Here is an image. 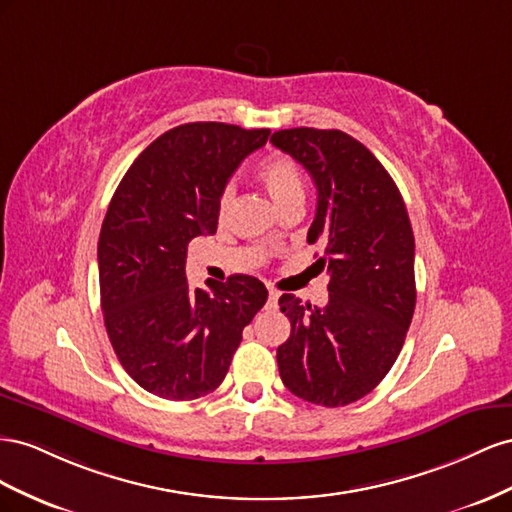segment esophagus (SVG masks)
Wrapping results in <instances>:
<instances>
[{
  "instance_id": "1",
  "label": "esophagus",
  "mask_w": 512,
  "mask_h": 512,
  "mask_svg": "<svg viewBox=\"0 0 512 512\" xmlns=\"http://www.w3.org/2000/svg\"><path fill=\"white\" fill-rule=\"evenodd\" d=\"M276 302H279V291L270 289L268 291V306H276Z\"/></svg>"
}]
</instances>
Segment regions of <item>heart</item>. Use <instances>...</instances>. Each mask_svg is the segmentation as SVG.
<instances>
[{"label":"heart","instance_id":"1","mask_svg":"<svg viewBox=\"0 0 512 512\" xmlns=\"http://www.w3.org/2000/svg\"><path fill=\"white\" fill-rule=\"evenodd\" d=\"M259 182L266 186V191L270 193L272 201L279 206V210L287 208L289 203L304 201V182H302V173L300 169L291 163L289 158L283 156H274L268 158L264 165L257 171ZM233 203V188L227 186L225 191L218 197V221H227L229 210Z\"/></svg>","mask_w":512,"mask_h":512}]
</instances>
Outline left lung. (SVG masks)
<instances>
[{"label":"left lung","mask_w":512,"mask_h":512,"mask_svg":"<svg viewBox=\"0 0 512 512\" xmlns=\"http://www.w3.org/2000/svg\"><path fill=\"white\" fill-rule=\"evenodd\" d=\"M317 188L306 242L324 244L317 266L330 276L328 304L279 298L289 339L276 349L283 384L296 397L349 405L392 369L416 306L414 233L397 184L343 130L287 128L270 137Z\"/></svg>","instance_id":"1"}]
</instances>
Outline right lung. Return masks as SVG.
Segmentation results:
<instances>
[{
  "mask_svg": "<svg viewBox=\"0 0 512 512\" xmlns=\"http://www.w3.org/2000/svg\"><path fill=\"white\" fill-rule=\"evenodd\" d=\"M268 128L193 122L145 148L115 191L98 240L100 306L109 341L156 397L193 401L221 386L242 330L268 300L255 276L188 289L186 248L216 233L218 197Z\"/></svg>",
  "mask_w": 512,
  "mask_h": 512,
  "instance_id": "add662e5",
  "label": "right lung"
}]
</instances>
